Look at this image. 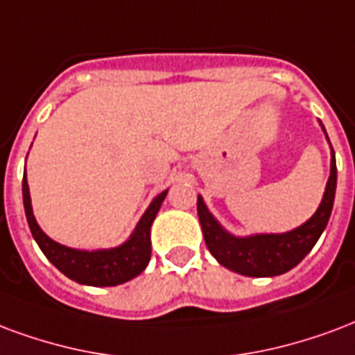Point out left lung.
<instances>
[{"label":"left lung","instance_id":"left-lung-1","mask_svg":"<svg viewBox=\"0 0 355 355\" xmlns=\"http://www.w3.org/2000/svg\"><path fill=\"white\" fill-rule=\"evenodd\" d=\"M325 133L324 124L320 122ZM329 143V137L325 133ZM331 146V143H329ZM337 190V162L331 148V171L325 184L324 198L318 205L316 212L304 224L286 233H254V235H233L224 225L212 216L203 198L198 196V216L201 230H203L205 243L212 256L220 265L233 272L244 277H278L284 275L295 265L301 263L303 258L318 243L320 235L324 233L329 222Z\"/></svg>","mask_w":355,"mask_h":355}]
</instances>
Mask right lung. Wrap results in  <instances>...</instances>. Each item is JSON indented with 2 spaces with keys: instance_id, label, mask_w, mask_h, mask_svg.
Returning <instances> with one entry per match:
<instances>
[{
  "instance_id": "add662e5",
  "label": "right lung",
  "mask_w": 355,
  "mask_h": 355,
  "mask_svg": "<svg viewBox=\"0 0 355 355\" xmlns=\"http://www.w3.org/2000/svg\"><path fill=\"white\" fill-rule=\"evenodd\" d=\"M167 191L164 190L152 199L148 209L144 211L141 220L131 231V235L124 243L118 244L114 248H99V250H80L71 248L65 244L56 243L51 239L37 224L33 216L30 198V186L28 178H22V198L24 211L28 218L31 235L43 250L46 259L51 261L58 271H62L67 278L75 280L84 286H118L124 284L131 278L139 277L146 269L150 261L152 246H150V227L156 218L159 207L164 203Z\"/></svg>"
}]
</instances>
